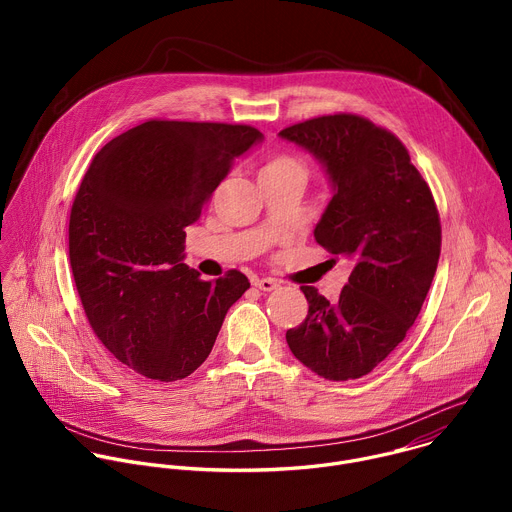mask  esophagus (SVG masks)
<instances>
[{
  "instance_id": "obj_1",
  "label": "esophagus",
  "mask_w": 512,
  "mask_h": 512,
  "mask_svg": "<svg viewBox=\"0 0 512 512\" xmlns=\"http://www.w3.org/2000/svg\"><path fill=\"white\" fill-rule=\"evenodd\" d=\"M253 285L259 287L261 291H273L279 283H277V279H273V277H261V279H255Z\"/></svg>"
}]
</instances>
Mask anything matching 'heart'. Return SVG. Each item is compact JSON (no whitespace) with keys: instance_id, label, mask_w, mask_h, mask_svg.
I'll use <instances>...</instances> for the list:
<instances>
[{"instance_id":"obj_1","label":"heart","mask_w":512,"mask_h":512,"mask_svg":"<svg viewBox=\"0 0 512 512\" xmlns=\"http://www.w3.org/2000/svg\"><path fill=\"white\" fill-rule=\"evenodd\" d=\"M291 172H298V174H306L304 170V164L294 158V156H287V154H277V156H271L263 168H261V174L259 176H273V174H291Z\"/></svg>"}]
</instances>
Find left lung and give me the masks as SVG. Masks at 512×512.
<instances>
[{"label":"left lung","instance_id":"obj_1","mask_svg":"<svg viewBox=\"0 0 512 512\" xmlns=\"http://www.w3.org/2000/svg\"><path fill=\"white\" fill-rule=\"evenodd\" d=\"M279 135L324 164L334 196L314 237L354 263L336 302L302 285L308 316L285 340L316 375L360 379L403 342L421 312L442 251L440 212L401 139L367 117L322 115Z\"/></svg>","mask_w":512,"mask_h":512}]
</instances>
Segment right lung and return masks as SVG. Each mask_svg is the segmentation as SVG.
Returning <instances> with one entry per match:
<instances>
[{
    "mask_svg": "<svg viewBox=\"0 0 512 512\" xmlns=\"http://www.w3.org/2000/svg\"><path fill=\"white\" fill-rule=\"evenodd\" d=\"M261 137L251 125L150 119L105 143L79 186L68 257L85 316L145 379L192 375L251 287L237 269L204 281L182 261L186 227Z\"/></svg>",
    "mask_w": 512,
    "mask_h": 512,
    "instance_id": "right-lung-1",
    "label": "right lung"
}]
</instances>
